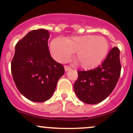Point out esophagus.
<instances>
[{
  "label": "esophagus",
  "instance_id": "esophagus-1",
  "mask_svg": "<svg viewBox=\"0 0 133 133\" xmlns=\"http://www.w3.org/2000/svg\"><path fill=\"white\" fill-rule=\"evenodd\" d=\"M64 68H65V72H67V71H68V70H70V67H69L68 66H65Z\"/></svg>",
  "mask_w": 133,
  "mask_h": 133
}]
</instances>
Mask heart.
<instances>
[{"mask_svg":"<svg viewBox=\"0 0 133 133\" xmlns=\"http://www.w3.org/2000/svg\"><path fill=\"white\" fill-rule=\"evenodd\" d=\"M109 44L105 38L94 35L74 36L65 41L56 38L50 45L51 54L59 62H65L75 53V60L85 70L98 66L108 54Z\"/></svg>","mask_w":133,"mask_h":133,"instance_id":"heart-1","label":"heart"}]
</instances>
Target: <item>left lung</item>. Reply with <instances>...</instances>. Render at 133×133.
Returning <instances> with one entry per match:
<instances>
[{
    "label": "left lung",
    "instance_id": "obj_1",
    "mask_svg": "<svg viewBox=\"0 0 133 133\" xmlns=\"http://www.w3.org/2000/svg\"><path fill=\"white\" fill-rule=\"evenodd\" d=\"M121 70L120 51L114 47L98 68L78 71V78L74 85L77 96L84 103L91 105L103 101L116 86Z\"/></svg>",
    "mask_w": 133,
    "mask_h": 133
}]
</instances>
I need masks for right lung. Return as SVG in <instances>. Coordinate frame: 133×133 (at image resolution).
I'll list each match as a JSON object with an SVG mask.
<instances>
[{
  "label": "right lung",
  "mask_w": 133,
  "mask_h": 133,
  "mask_svg": "<svg viewBox=\"0 0 133 133\" xmlns=\"http://www.w3.org/2000/svg\"><path fill=\"white\" fill-rule=\"evenodd\" d=\"M49 36V31L45 29L28 32L16 45L11 61V72L17 88L34 102L48 100L65 74L63 66L50 55Z\"/></svg>",
  "instance_id": "right-lung-1"
}]
</instances>
